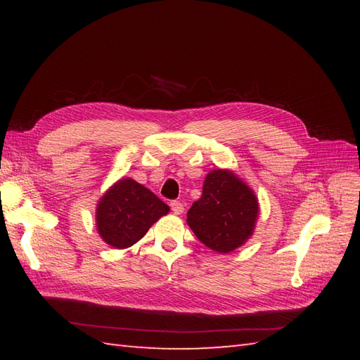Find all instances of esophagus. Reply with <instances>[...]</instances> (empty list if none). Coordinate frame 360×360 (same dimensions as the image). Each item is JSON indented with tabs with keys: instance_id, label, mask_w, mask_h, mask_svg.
<instances>
[{
	"instance_id": "esophagus-1",
	"label": "esophagus",
	"mask_w": 360,
	"mask_h": 360,
	"mask_svg": "<svg viewBox=\"0 0 360 360\" xmlns=\"http://www.w3.org/2000/svg\"><path fill=\"white\" fill-rule=\"evenodd\" d=\"M170 207H172L174 215H181V213L184 212V204H182L181 201H172Z\"/></svg>"
}]
</instances>
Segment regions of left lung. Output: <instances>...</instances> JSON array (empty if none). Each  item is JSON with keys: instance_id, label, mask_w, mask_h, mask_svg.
I'll list each match as a JSON object with an SVG mask.
<instances>
[{"instance_id": "obj_1", "label": "left lung", "mask_w": 360, "mask_h": 360, "mask_svg": "<svg viewBox=\"0 0 360 360\" xmlns=\"http://www.w3.org/2000/svg\"><path fill=\"white\" fill-rule=\"evenodd\" d=\"M258 198L238 174L227 168L205 176L202 196L187 212V224L204 246L229 254L255 231Z\"/></svg>"}]
</instances>
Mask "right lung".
<instances>
[{
	"mask_svg": "<svg viewBox=\"0 0 360 360\" xmlns=\"http://www.w3.org/2000/svg\"><path fill=\"white\" fill-rule=\"evenodd\" d=\"M170 207L131 178H122L106 190L96 207L101 238L114 249H127L139 241Z\"/></svg>",
	"mask_w": 360,
	"mask_h": 360,
	"instance_id": "1",
	"label": "right lung"
}]
</instances>
